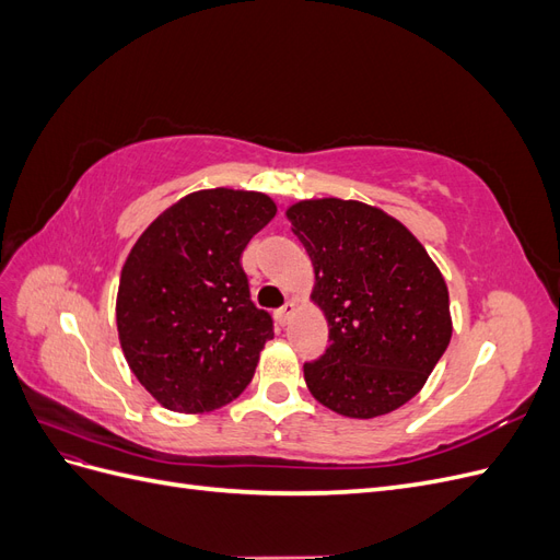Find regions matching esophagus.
Wrapping results in <instances>:
<instances>
[{
  "mask_svg": "<svg viewBox=\"0 0 560 560\" xmlns=\"http://www.w3.org/2000/svg\"><path fill=\"white\" fill-rule=\"evenodd\" d=\"M296 313V303L294 301H287L284 303V306L282 308H278V322H280V325H287V322H290L292 319V315Z\"/></svg>",
  "mask_w": 560,
  "mask_h": 560,
  "instance_id": "obj_1",
  "label": "esophagus"
}]
</instances>
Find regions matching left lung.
<instances>
[{
  "mask_svg": "<svg viewBox=\"0 0 560 560\" xmlns=\"http://www.w3.org/2000/svg\"><path fill=\"white\" fill-rule=\"evenodd\" d=\"M315 268L313 301L329 348L303 364L313 397L348 418H376L418 395L451 341L448 290L413 233L358 200L287 210Z\"/></svg>",
  "mask_w": 560,
  "mask_h": 560,
  "instance_id": "8db88e82",
  "label": "left lung"
}]
</instances>
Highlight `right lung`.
<instances>
[{
	"label": "right lung",
	"mask_w": 560,
	"mask_h": 560,
	"mask_svg": "<svg viewBox=\"0 0 560 560\" xmlns=\"http://www.w3.org/2000/svg\"><path fill=\"white\" fill-rule=\"evenodd\" d=\"M273 217L276 202L264 194L196 191L130 249L118 338L132 374L165 409L212 411L252 381L273 317L254 306L241 254Z\"/></svg>",
	"instance_id": "right-lung-1"
}]
</instances>
